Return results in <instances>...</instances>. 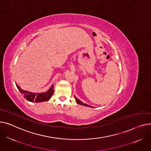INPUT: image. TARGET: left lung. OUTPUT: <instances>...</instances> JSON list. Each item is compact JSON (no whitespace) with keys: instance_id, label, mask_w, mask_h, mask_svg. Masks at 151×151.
Instances as JSON below:
<instances>
[{"instance_id":"8db88e82","label":"left lung","mask_w":151,"mask_h":151,"mask_svg":"<svg viewBox=\"0 0 151 151\" xmlns=\"http://www.w3.org/2000/svg\"><path fill=\"white\" fill-rule=\"evenodd\" d=\"M75 97V99H76V102L78 104H80V105H84V106H86V107H91V108H94L93 107H92V106H90V105H88V104H84V103H83L82 101H80L79 99H78L77 97H76V96H74Z\"/></svg>"}]
</instances>
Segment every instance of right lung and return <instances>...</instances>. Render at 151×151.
<instances>
[{
  "label": "right lung",
  "instance_id": "obj_1",
  "mask_svg": "<svg viewBox=\"0 0 151 151\" xmlns=\"http://www.w3.org/2000/svg\"><path fill=\"white\" fill-rule=\"evenodd\" d=\"M16 85L19 90L20 93L24 96V98L28 101L32 102H41L47 101L50 99V97L54 94V85H52L49 89L46 91L44 93H32L26 90H24L21 89V87L16 83Z\"/></svg>",
  "mask_w": 151,
  "mask_h": 151
}]
</instances>
